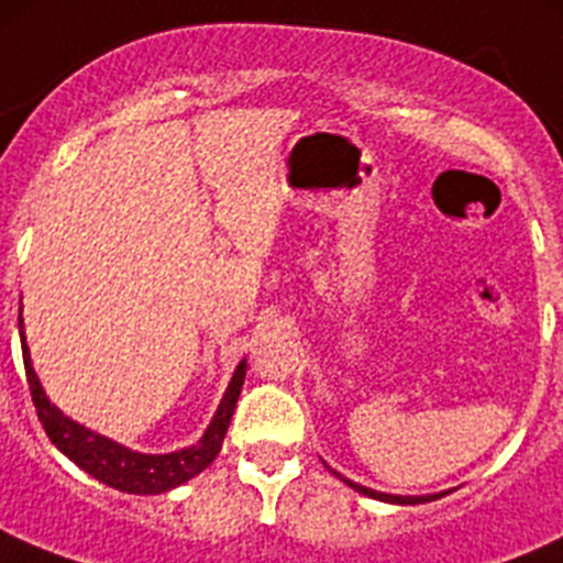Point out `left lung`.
Here are the masks:
<instances>
[{
	"label": "left lung",
	"instance_id": "left-lung-1",
	"mask_svg": "<svg viewBox=\"0 0 563 563\" xmlns=\"http://www.w3.org/2000/svg\"><path fill=\"white\" fill-rule=\"evenodd\" d=\"M332 474H338V471H332ZM340 479H343L349 487H354L356 493H362V496H371V498H378V501H389V504H424V501H435V498L446 496V493H439V496H389V493H378V490H371V487H365V485H356V482L345 479V476H340Z\"/></svg>",
	"mask_w": 563,
	"mask_h": 563
}]
</instances>
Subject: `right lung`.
Returning <instances> with one entry per match:
<instances>
[{
  "label": "right lung",
  "instance_id": "right-lung-1",
  "mask_svg": "<svg viewBox=\"0 0 563 563\" xmlns=\"http://www.w3.org/2000/svg\"><path fill=\"white\" fill-rule=\"evenodd\" d=\"M19 332H21V351H24V367H26V382H30L32 402L37 408V419L43 424L45 435L51 444L62 455H67L78 468L87 471L103 485L113 487L122 493H135V496H155V493H166L172 487L181 485V482L192 479L201 474L214 457H218L220 446H223L225 430H229L231 417H234L236 400H240L242 384H245L247 362L242 360L236 365L234 378H231L229 389H225L223 400H220L218 411H214L212 422H209L207 433L201 441L179 452H168V455H141V452L128 450V446L117 444V441L106 439V435L92 433L84 424L73 422L70 417L59 411L54 402L45 397L43 387L37 382V373L32 367L30 349H26L24 338V318L19 316Z\"/></svg>",
  "mask_w": 563,
  "mask_h": 563
}]
</instances>
